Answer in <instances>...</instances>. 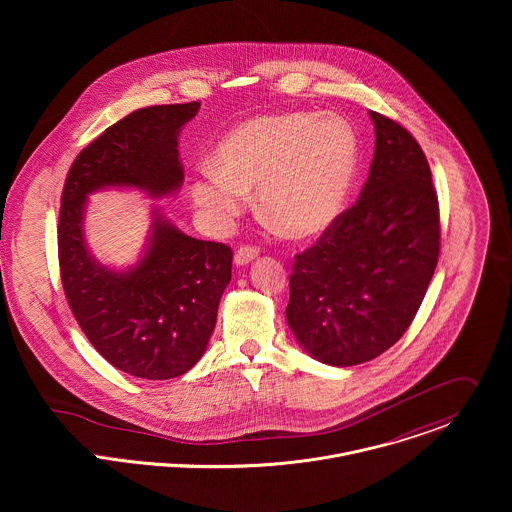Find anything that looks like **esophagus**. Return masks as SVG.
I'll return each instance as SVG.
<instances>
[{"instance_id":"1","label":"esophagus","mask_w":512,"mask_h":512,"mask_svg":"<svg viewBox=\"0 0 512 512\" xmlns=\"http://www.w3.org/2000/svg\"><path fill=\"white\" fill-rule=\"evenodd\" d=\"M256 258H258V248L256 246H240L234 254V264L236 266H246Z\"/></svg>"}]
</instances>
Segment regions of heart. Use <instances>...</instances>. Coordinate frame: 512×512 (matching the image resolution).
<instances>
[{"mask_svg": "<svg viewBox=\"0 0 512 512\" xmlns=\"http://www.w3.org/2000/svg\"><path fill=\"white\" fill-rule=\"evenodd\" d=\"M359 161L353 128L337 114H278L234 128L193 183L207 224L226 230L250 203L295 238L329 228L341 215Z\"/></svg>", "mask_w": 512, "mask_h": 512, "instance_id": "1", "label": "heart"}]
</instances>
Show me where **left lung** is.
Listing matches in <instances>:
<instances>
[{
  "instance_id": "left-lung-1",
  "label": "left lung",
  "mask_w": 512,
  "mask_h": 512,
  "mask_svg": "<svg viewBox=\"0 0 512 512\" xmlns=\"http://www.w3.org/2000/svg\"><path fill=\"white\" fill-rule=\"evenodd\" d=\"M374 157L359 201L295 256L288 325L319 363L355 366L410 327L439 256L438 195L420 144L370 112Z\"/></svg>"
}]
</instances>
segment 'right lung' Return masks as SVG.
Returning a JSON list of instances; mask_svg holds the SVG:
<instances>
[{"instance_id": "add662e5", "label": "right lung", "mask_w": 512, "mask_h": 512, "mask_svg": "<svg viewBox=\"0 0 512 512\" xmlns=\"http://www.w3.org/2000/svg\"><path fill=\"white\" fill-rule=\"evenodd\" d=\"M199 108L187 102L128 114L76 155L61 199L59 264L74 319L110 365L147 380L181 376L205 355L232 250L187 236L153 207L140 260L114 270L86 244V205L88 195L112 187L151 199L175 195L183 185L179 134Z\"/></svg>"}]
</instances>
